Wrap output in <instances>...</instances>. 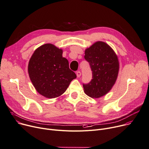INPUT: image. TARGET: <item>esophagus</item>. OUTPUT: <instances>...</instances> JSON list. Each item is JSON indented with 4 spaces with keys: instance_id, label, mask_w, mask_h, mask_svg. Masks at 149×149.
Instances as JSON below:
<instances>
[{
    "instance_id": "34e87169",
    "label": "esophagus",
    "mask_w": 149,
    "mask_h": 149,
    "mask_svg": "<svg viewBox=\"0 0 149 149\" xmlns=\"http://www.w3.org/2000/svg\"><path fill=\"white\" fill-rule=\"evenodd\" d=\"M76 76H77V77H79L80 76H81V72H79V71H78V72H76Z\"/></svg>"
}]
</instances>
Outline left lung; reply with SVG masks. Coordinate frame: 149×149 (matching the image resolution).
<instances>
[{
	"label": "left lung",
	"instance_id": "left-lung-1",
	"mask_svg": "<svg viewBox=\"0 0 149 149\" xmlns=\"http://www.w3.org/2000/svg\"><path fill=\"white\" fill-rule=\"evenodd\" d=\"M84 57L93 72L91 81L83 85L85 93L93 98L105 95L118 78L119 63L117 55L108 44L98 41L85 49Z\"/></svg>",
	"mask_w": 149,
	"mask_h": 149
}]
</instances>
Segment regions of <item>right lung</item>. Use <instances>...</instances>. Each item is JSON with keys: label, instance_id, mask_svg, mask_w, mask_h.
I'll return each instance as SVG.
<instances>
[{"label": "right lung", "instance_id": "obj_1", "mask_svg": "<svg viewBox=\"0 0 149 149\" xmlns=\"http://www.w3.org/2000/svg\"><path fill=\"white\" fill-rule=\"evenodd\" d=\"M28 72L36 90L48 98L61 95L76 78L68 60L63 57V50L51 43L44 44L35 51L29 63Z\"/></svg>", "mask_w": 149, "mask_h": 149}]
</instances>
